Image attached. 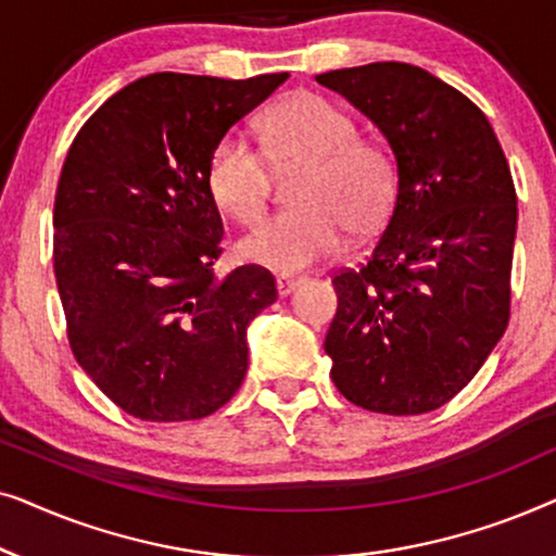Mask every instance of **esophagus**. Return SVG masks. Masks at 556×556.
<instances>
[{"instance_id":"1","label":"esophagus","mask_w":556,"mask_h":556,"mask_svg":"<svg viewBox=\"0 0 556 556\" xmlns=\"http://www.w3.org/2000/svg\"><path fill=\"white\" fill-rule=\"evenodd\" d=\"M301 283H303V278H295V276H278L276 278V286H278V293L280 295L293 293Z\"/></svg>"}]
</instances>
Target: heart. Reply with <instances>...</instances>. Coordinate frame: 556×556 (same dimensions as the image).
Here are the masks:
<instances>
[{"label": "heart", "instance_id": "obj_1", "mask_svg": "<svg viewBox=\"0 0 556 556\" xmlns=\"http://www.w3.org/2000/svg\"><path fill=\"white\" fill-rule=\"evenodd\" d=\"M263 136L265 151L242 134H225L207 162L212 200L240 225L257 223L268 204V159L280 166L306 164L293 187L299 207L257 225L240 245L245 261L295 273L337 255L346 227L364 235L384 223L394 197L392 159L359 139L346 111L321 96L299 93L265 116Z\"/></svg>", "mask_w": 556, "mask_h": 556}]
</instances>
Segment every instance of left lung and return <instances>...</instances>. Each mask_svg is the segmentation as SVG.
Listing matches in <instances>:
<instances>
[{"label":"left lung","instance_id":"obj_1","mask_svg":"<svg viewBox=\"0 0 556 556\" xmlns=\"http://www.w3.org/2000/svg\"><path fill=\"white\" fill-rule=\"evenodd\" d=\"M390 143L397 194L359 270L333 276L331 379L369 413L422 415L453 400L504 337L516 189L489 118L422 67L316 75Z\"/></svg>","mask_w":556,"mask_h":556}]
</instances>
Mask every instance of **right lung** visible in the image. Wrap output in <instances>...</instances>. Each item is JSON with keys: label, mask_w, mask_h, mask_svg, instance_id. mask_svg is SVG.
<instances>
[{"label": "right lung", "mask_w": 556, "mask_h": 556, "mask_svg": "<svg viewBox=\"0 0 556 556\" xmlns=\"http://www.w3.org/2000/svg\"><path fill=\"white\" fill-rule=\"evenodd\" d=\"M286 78L147 75L67 151L52 212L67 341L98 390L139 420H200L245 379L248 324L278 299L276 278L261 265L215 276L225 230L207 162Z\"/></svg>", "instance_id": "add662e5"}]
</instances>
